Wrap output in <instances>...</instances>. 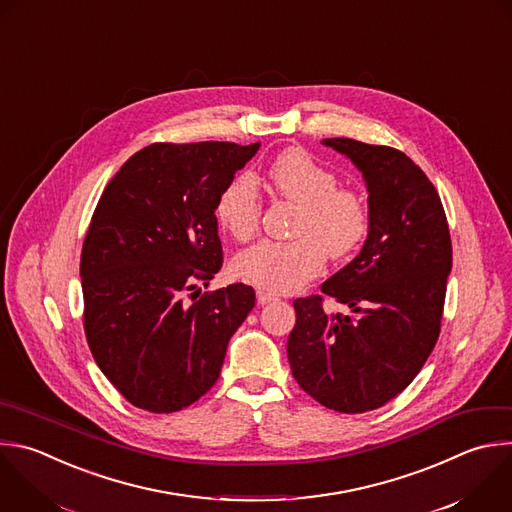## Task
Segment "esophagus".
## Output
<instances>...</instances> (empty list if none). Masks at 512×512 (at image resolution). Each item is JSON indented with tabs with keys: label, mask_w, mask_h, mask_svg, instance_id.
Segmentation results:
<instances>
[{
	"label": "esophagus",
	"mask_w": 512,
	"mask_h": 512,
	"mask_svg": "<svg viewBox=\"0 0 512 512\" xmlns=\"http://www.w3.org/2000/svg\"><path fill=\"white\" fill-rule=\"evenodd\" d=\"M257 301H259L261 305H265V303L277 301V295H273V293H269V291H265V289H257Z\"/></svg>",
	"instance_id": "obj_1"
}]
</instances>
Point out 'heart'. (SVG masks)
Returning a JSON list of instances; mask_svg holds the SVG:
<instances>
[{
  "mask_svg": "<svg viewBox=\"0 0 512 512\" xmlns=\"http://www.w3.org/2000/svg\"><path fill=\"white\" fill-rule=\"evenodd\" d=\"M273 193L299 213L291 241H263L235 259V275L265 291L289 293L311 281L325 259L344 261L370 233V207L360 191L337 185V175L303 148L283 150L267 170ZM219 225L239 243L261 225V197L251 177H237L217 199Z\"/></svg>",
  "mask_w": 512,
  "mask_h": 512,
  "instance_id": "1",
  "label": "heart"
}]
</instances>
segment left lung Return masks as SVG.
I'll return each mask as SVG.
<instances>
[{
	"label": "left lung",
	"instance_id": "obj_1",
	"mask_svg": "<svg viewBox=\"0 0 512 512\" xmlns=\"http://www.w3.org/2000/svg\"><path fill=\"white\" fill-rule=\"evenodd\" d=\"M352 158L368 185L370 233L360 255L293 301L287 358L297 384L321 406L362 414L404 392L432 354L442 325L452 243L438 191L402 150L325 138ZM327 294L353 309L327 314Z\"/></svg>",
	"mask_w": 512,
	"mask_h": 512
}]
</instances>
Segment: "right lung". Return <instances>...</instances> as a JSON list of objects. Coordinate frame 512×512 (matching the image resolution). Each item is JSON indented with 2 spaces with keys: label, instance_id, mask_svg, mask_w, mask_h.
<instances>
[{
  "label": "right lung",
  "instance_id": "right-lung-1",
  "mask_svg": "<svg viewBox=\"0 0 512 512\" xmlns=\"http://www.w3.org/2000/svg\"><path fill=\"white\" fill-rule=\"evenodd\" d=\"M257 150L154 142L120 166L94 209L80 257L84 331L102 374L140 410L170 414L205 396L255 305L251 285H197L223 265L217 199Z\"/></svg>",
  "mask_w": 512,
  "mask_h": 512
}]
</instances>
